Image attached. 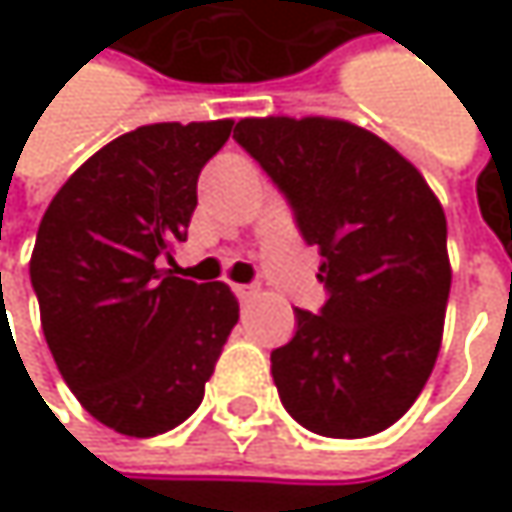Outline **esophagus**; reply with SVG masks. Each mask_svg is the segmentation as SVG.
Wrapping results in <instances>:
<instances>
[{
	"label": "esophagus",
	"instance_id": "obj_1",
	"mask_svg": "<svg viewBox=\"0 0 512 512\" xmlns=\"http://www.w3.org/2000/svg\"><path fill=\"white\" fill-rule=\"evenodd\" d=\"M234 293H237L240 299H252L257 290L252 287V284H234Z\"/></svg>",
	"mask_w": 512,
	"mask_h": 512
}]
</instances>
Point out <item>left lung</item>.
I'll return each instance as SVG.
<instances>
[{
    "label": "left lung",
    "mask_w": 512,
    "mask_h": 512,
    "mask_svg": "<svg viewBox=\"0 0 512 512\" xmlns=\"http://www.w3.org/2000/svg\"><path fill=\"white\" fill-rule=\"evenodd\" d=\"M234 139L287 195L329 290L272 350L284 409L311 433L364 439L427 385L451 293L448 222L424 174L341 118H243Z\"/></svg>",
    "instance_id": "8db88e82"
}]
</instances>
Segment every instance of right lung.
<instances>
[{
	"label": "right lung",
	"mask_w": 512,
	"mask_h": 512,
	"mask_svg": "<svg viewBox=\"0 0 512 512\" xmlns=\"http://www.w3.org/2000/svg\"><path fill=\"white\" fill-rule=\"evenodd\" d=\"M234 121L148 124L88 156L50 201L29 260L52 358L82 409L121 436L183 424L240 320L222 281L159 269L186 240L198 174Z\"/></svg>",
	"instance_id": "1"
}]
</instances>
